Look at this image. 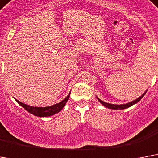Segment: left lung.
<instances>
[{"label": "left lung", "mask_w": 158, "mask_h": 158, "mask_svg": "<svg viewBox=\"0 0 158 158\" xmlns=\"http://www.w3.org/2000/svg\"><path fill=\"white\" fill-rule=\"evenodd\" d=\"M146 92H147V91H146ZM146 92H144V93H143V95H142V96H140L139 98H137L136 100L131 101V102H129V103L123 104V105H114V104H109V103H106V102H105V101H102L101 100H100L98 97H97V99H98V101H100V103L102 104V105H103L105 107H106V108L111 109V110H124V109L129 108V107H131V106H133V105H135V104L138 103V102H139V101H140L142 98H143V96L145 95Z\"/></svg>", "instance_id": "1"}]
</instances>
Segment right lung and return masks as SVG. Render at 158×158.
Masks as SVG:
<instances>
[{"mask_svg":"<svg viewBox=\"0 0 158 158\" xmlns=\"http://www.w3.org/2000/svg\"><path fill=\"white\" fill-rule=\"evenodd\" d=\"M70 92L68 94L67 97H66L64 100H62L61 102H59V103L57 104H55L53 106H48V107H34V106H28V105H26V104L24 103H22V102H20V101H18V100L15 99V100L22 106V107H23V108L25 109L27 111H28V112L30 113V114L35 115V116L43 118V117L52 116V115L60 112V111L63 109L64 106H66V102H67L68 99H69V97H70Z\"/></svg>","mask_w":158,"mask_h":158,"instance_id":"obj_1","label":"right lung"}]
</instances>
